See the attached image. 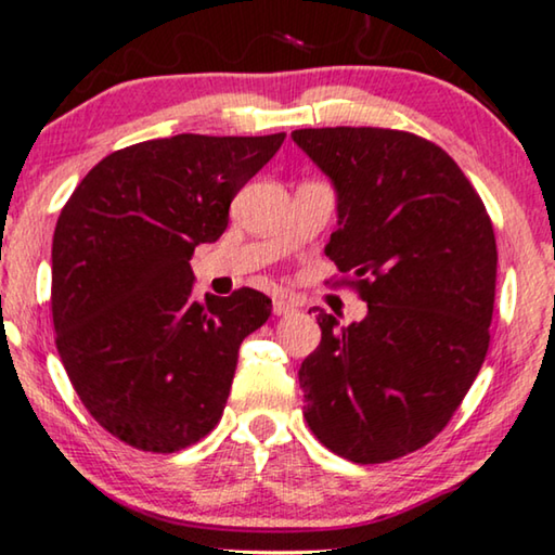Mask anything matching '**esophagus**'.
<instances>
[{
  "instance_id": "34e87169",
  "label": "esophagus",
  "mask_w": 555,
  "mask_h": 555,
  "mask_svg": "<svg viewBox=\"0 0 555 555\" xmlns=\"http://www.w3.org/2000/svg\"><path fill=\"white\" fill-rule=\"evenodd\" d=\"M295 310H297V305L293 300H283V297H280V300L272 302V312H275V315H280V318L293 315Z\"/></svg>"
}]
</instances>
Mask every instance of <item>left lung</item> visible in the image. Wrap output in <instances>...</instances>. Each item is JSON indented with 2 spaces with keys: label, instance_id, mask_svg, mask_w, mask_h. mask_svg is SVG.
Masks as SVG:
<instances>
[{
  "label": "left lung",
  "instance_id": "obj_1",
  "mask_svg": "<svg viewBox=\"0 0 555 555\" xmlns=\"http://www.w3.org/2000/svg\"><path fill=\"white\" fill-rule=\"evenodd\" d=\"M293 140L337 190L335 285L367 302L348 327L320 310L323 337L297 373L302 415L352 463L396 461L446 428L483 365L493 222L455 159L413 132L320 127Z\"/></svg>",
  "mask_w": 555,
  "mask_h": 555
}]
</instances>
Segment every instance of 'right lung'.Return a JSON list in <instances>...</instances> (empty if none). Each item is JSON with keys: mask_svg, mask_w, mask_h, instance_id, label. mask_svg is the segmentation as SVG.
I'll list each match as a JSON object with an SVG mask.
<instances>
[{"mask_svg": "<svg viewBox=\"0 0 555 555\" xmlns=\"http://www.w3.org/2000/svg\"><path fill=\"white\" fill-rule=\"evenodd\" d=\"M264 138L175 134L112 152L77 184L52 240L54 343L94 421L147 453L220 423L240 343L270 318L253 287L192 297L190 258L280 150Z\"/></svg>", "mask_w": 555, "mask_h": 555, "instance_id": "add662e5", "label": "right lung"}]
</instances>
